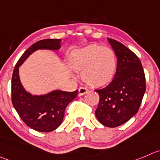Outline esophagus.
Wrapping results in <instances>:
<instances>
[{"instance_id":"obj_1","label":"esophagus","mask_w":160,"mask_h":160,"mask_svg":"<svg viewBox=\"0 0 160 160\" xmlns=\"http://www.w3.org/2000/svg\"><path fill=\"white\" fill-rule=\"evenodd\" d=\"M88 92V89L86 87H80L78 89V95L82 96Z\"/></svg>"}]
</instances>
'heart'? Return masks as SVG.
<instances>
[{
	"mask_svg": "<svg viewBox=\"0 0 160 160\" xmlns=\"http://www.w3.org/2000/svg\"><path fill=\"white\" fill-rule=\"evenodd\" d=\"M116 56L111 48L90 45L76 49L70 56L73 70L83 71L82 79L89 86L100 87L113 79L116 69Z\"/></svg>",
	"mask_w": 160,
	"mask_h": 160,
	"instance_id": "1",
	"label": "heart"
}]
</instances>
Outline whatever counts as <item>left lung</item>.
Segmentation results:
<instances>
[{"instance_id":"8db88e82","label":"left lung","mask_w":160,"mask_h":160,"mask_svg":"<svg viewBox=\"0 0 160 160\" xmlns=\"http://www.w3.org/2000/svg\"><path fill=\"white\" fill-rule=\"evenodd\" d=\"M108 41L117 56L116 72L108 86L95 89L100 97L95 115L102 125L116 127L138 112L145 92V76L139 58L131 50L114 39Z\"/></svg>"}]
</instances>
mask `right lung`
Segmentation results:
<instances>
[{"instance_id": "1", "label": "right lung", "mask_w": 160, "mask_h": 160, "mask_svg": "<svg viewBox=\"0 0 160 160\" xmlns=\"http://www.w3.org/2000/svg\"><path fill=\"white\" fill-rule=\"evenodd\" d=\"M61 39H45L36 42L22 55L13 71L12 101L15 109L27 126L39 132H51L58 128L64 117L65 109L78 95L74 92L56 89L43 95L27 92L19 78V67L29 56L39 49L59 50Z\"/></svg>"}]
</instances>
